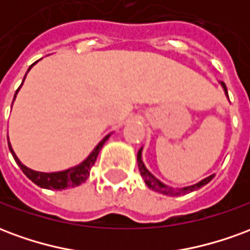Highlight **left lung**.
I'll return each instance as SVG.
<instances>
[{"mask_svg":"<svg viewBox=\"0 0 250 250\" xmlns=\"http://www.w3.org/2000/svg\"><path fill=\"white\" fill-rule=\"evenodd\" d=\"M221 85H222L224 91H225V95L228 96V89H226L225 83L221 82ZM228 99H229V96H228ZM142 150H143V147H142L141 150L138 151V167H139V171H141L142 178L145 179V184L151 188V190H154V191L165 194V195H170V197H177V195H181V194L191 193V191H194V190H198V188H201L202 186H205V185H208L211 179L214 178V174H213V175H210V177H208V178L202 179V181H199L198 184L191 185V186H186V188H170V186H167V185H165L163 182H161L158 178H155V177H154V175L147 170V167L145 166V163H143V159H142Z\"/></svg>","mask_w":250,"mask_h":250,"instance_id":"8db88e82","label":"left lung"}]
</instances>
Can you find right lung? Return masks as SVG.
<instances>
[{
  "label": "right lung",
  "mask_w": 250,
  "mask_h": 250,
  "mask_svg": "<svg viewBox=\"0 0 250 250\" xmlns=\"http://www.w3.org/2000/svg\"><path fill=\"white\" fill-rule=\"evenodd\" d=\"M36 62H33L32 65L29 66V69L28 72L30 71V68L35 65ZM26 72V73H28ZM26 77V75H25ZM24 77V80H25ZM22 80V83H24ZM22 83H21V85H22ZM20 89V88H19ZM19 89L16 91V95L19 93ZM16 95H14V99H16ZM13 99V102H14ZM111 134L108 135H105L102 139V141L99 142V145L92 150V152L88 155L82 163H79L77 166H73L71 168H66V170H62V171H56V173H41V171H35V170H32V168L26 167L25 165L21 163L17 155H16V152L13 151V148H12V145L9 143V138H8V145H9V150L12 152V155H13L14 161L16 163L19 165L20 168L22 170V173L28 177V178L36 184L37 186H40L42 188H49V190H62V188H75V186H79V185H82L83 182H85L87 178L89 177V170L93 166V163L96 162V158L99 155V151H100V148L103 147V145L107 142Z\"/></svg>",
  "instance_id": "right-lung-1"
}]
</instances>
